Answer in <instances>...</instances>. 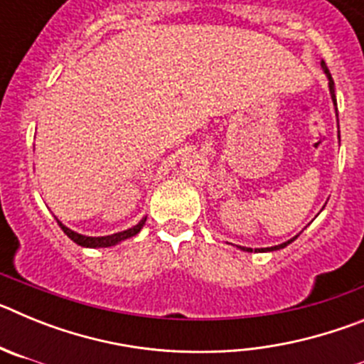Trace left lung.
<instances>
[{
	"label": "left lung",
	"instance_id": "1",
	"mask_svg": "<svg viewBox=\"0 0 364 364\" xmlns=\"http://www.w3.org/2000/svg\"><path fill=\"white\" fill-rule=\"evenodd\" d=\"M321 65H323V70H324V74H326V78H328V87H330V95H332L333 104H336V85H333L332 74H330V70H328L326 63H324V62H321ZM336 105H337V104H336ZM297 237H299V235H295L294 239L286 240V242L279 244V246H272V247H255V252L262 253V252H275V250H282V247H286V246H288V244H291V242H294V240L297 239ZM240 250H244V252H253L252 247H240Z\"/></svg>",
	"mask_w": 364,
	"mask_h": 364
}]
</instances>
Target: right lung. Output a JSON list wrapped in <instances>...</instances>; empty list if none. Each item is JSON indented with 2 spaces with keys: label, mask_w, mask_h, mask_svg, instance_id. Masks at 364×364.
<instances>
[{
  "label": "right lung",
  "mask_w": 364,
  "mask_h": 364,
  "mask_svg": "<svg viewBox=\"0 0 364 364\" xmlns=\"http://www.w3.org/2000/svg\"><path fill=\"white\" fill-rule=\"evenodd\" d=\"M146 218L144 217L142 220L138 222L136 226L129 228V230L125 231H118V233H112V235H105V237H85V235H80L76 233V231L69 230L67 226H63L62 222L58 220V224H60V228L63 230V233L69 237L73 242H76L78 246H83V247H109V246H114V244L122 242V240L125 239H131V237H134L136 233H140V230L144 228V224H146Z\"/></svg>",
  "instance_id": "right-lung-1"
}]
</instances>
